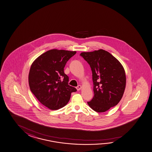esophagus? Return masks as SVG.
I'll use <instances>...</instances> for the list:
<instances>
[{"mask_svg":"<svg viewBox=\"0 0 152 152\" xmlns=\"http://www.w3.org/2000/svg\"><path fill=\"white\" fill-rule=\"evenodd\" d=\"M82 88V86H80V85H79V86H78L77 87H76V89L77 90V91H79V90H80V89Z\"/></svg>","mask_w":152,"mask_h":152,"instance_id":"1","label":"esophagus"}]
</instances>
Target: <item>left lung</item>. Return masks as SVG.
<instances>
[{"label":"left lung","instance_id":"8db88e82","mask_svg":"<svg viewBox=\"0 0 152 152\" xmlns=\"http://www.w3.org/2000/svg\"><path fill=\"white\" fill-rule=\"evenodd\" d=\"M80 55L89 63L92 72L94 96L88 104L96 112H105L123 97L126 82L123 66L103 49L82 52Z\"/></svg>","mask_w":152,"mask_h":152}]
</instances>
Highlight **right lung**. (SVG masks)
I'll return each mask as SVG.
<instances>
[{"label": "right lung", "mask_w": 152, "mask_h": 152, "mask_svg": "<svg viewBox=\"0 0 152 152\" xmlns=\"http://www.w3.org/2000/svg\"><path fill=\"white\" fill-rule=\"evenodd\" d=\"M76 51L53 49L41 55L32 63L28 75L31 91L41 103L56 110L68 103L76 89L68 84L64 68Z\"/></svg>", "instance_id": "right-lung-1"}]
</instances>
